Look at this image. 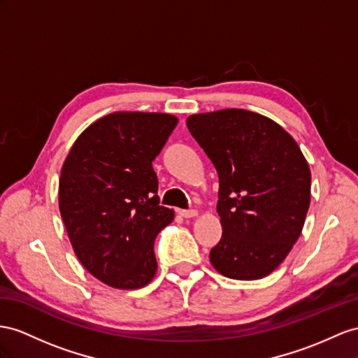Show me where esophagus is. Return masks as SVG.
<instances>
[{
  "instance_id": "esophagus-1",
  "label": "esophagus",
  "mask_w": 358,
  "mask_h": 358,
  "mask_svg": "<svg viewBox=\"0 0 358 358\" xmlns=\"http://www.w3.org/2000/svg\"><path fill=\"white\" fill-rule=\"evenodd\" d=\"M182 217H195L196 215H198V212L196 210H194V208H189V210H180L178 212Z\"/></svg>"
}]
</instances>
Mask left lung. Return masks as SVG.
Returning <instances> with one entry per match:
<instances>
[{
    "label": "left lung",
    "instance_id": "obj_1",
    "mask_svg": "<svg viewBox=\"0 0 358 358\" xmlns=\"http://www.w3.org/2000/svg\"><path fill=\"white\" fill-rule=\"evenodd\" d=\"M219 177L222 237L210 262L224 277L259 280L287 257L304 227L311 173L295 139L243 108L187 117Z\"/></svg>",
    "mask_w": 358,
    "mask_h": 358
}]
</instances>
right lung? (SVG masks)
<instances>
[{
	"label": "right lung",
	"instance_id": "right-lung-1",
	"mask_svg": "<svg viewBox=\"0 0 358 358\" xmlns=\"http://www.w3.org/2000/svg\"><path fill=\"white\" fill-rule=\"evenodd\" d=\"M178 119L122 112L78 136L63 163L59 207L81 264L116 289H139L157 271L154 241L172 222L152 162Z\"/></svg>",
	"mask_w": 358,
	"mask_h": 358
}]
</instances>
